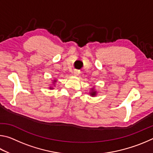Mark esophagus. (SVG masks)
<instances>
[{"label": "esophagus", "instance_id": "1", "mask_svg": "<svg viewBox=\"0 0 153 153\" xmlns=\"http://www.w3.org/2000/svg\"><path fill=\"white\" fill-rule=\"evenodd\" d=\"M79 71L78 70H77V69H75V70L73 71V75L74 76H78L79 75Z\"/></svg>", "mask_w": 153, "mask_h": 153}]
</instances>
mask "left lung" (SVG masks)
Wrapping results in <instances>:
<instances>
[{
    "mask_svg": "<svg viewBox=\"0 0 153 153\" xmlns=\"http://www.w3.org/2000/svg\"><path fill=\"white\" fill-rule=\"evenodd\" d=\"M91 95H92V96H95V95H96V92H95V91H92V92H91Z\"/></svg>",
    "mask_w": 153,
    "mask_h": 153,
    "instance_id": "obj_1",
    "label": "left lung"
}]
</instances>
